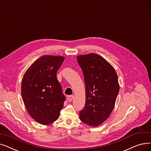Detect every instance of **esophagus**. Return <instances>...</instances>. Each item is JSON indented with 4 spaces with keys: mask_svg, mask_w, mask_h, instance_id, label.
<instances>
[{
    "mask_svg": "<svg viewBox=\"0 0 151 151\" xmlns=\"http://www.w3.org/2000/svg\"><path fill=\"white\" fill-rule=\"evenodd\" d=\"M73 98H74V96L73 95H69V96H68V100L69 101H71L73 99Z\"/></svg>",
    "mask_w": 151,
    "mask_h": 151,
    "instance_id": "1",
    "label": "esophagus"
}]
</instances>
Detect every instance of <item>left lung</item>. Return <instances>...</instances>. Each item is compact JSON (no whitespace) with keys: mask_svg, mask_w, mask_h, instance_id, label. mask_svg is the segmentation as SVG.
Wrapping results in <instances>:
<instances>
[{"mask_svg":"<svg viewBox=\"0 0 151 151\" xmlns=\"http://www.w3.org/2000/svg\"><path fill=\"white\" fill-rule=\"evenodd\" d=\"M77 60L85 84V104L79 117L83 123L98 127L114 107L120 88L117 74L108 61L96 53L78 55Z\"/></svg>","mask_w":151,"mask_h":151,"instance_id":"obj_1","label":"left lung"}]
</instances>
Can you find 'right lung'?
<instances>
[{"label": "right lung", "instance_id": "obj_1", "mask_svg": "<svg viewBox=\"0 0 151 151\" xmlns=\"http://www.w3.org/2000/svg\"><path fill=\"white\" fill-rule=\"evenodd\" d=\"M64 57L44 55L35 60L23 76L21 96L30 116L42 125H50L59 117L65 96L56 77Z\"/></svg>", "mask_w": 151, "mask_h": 151}]
</instances>
